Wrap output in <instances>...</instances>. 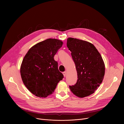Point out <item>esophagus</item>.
Masks as SVG:
<instances>
[{
    "mask_svg": "<svg viewBox=\"0 0 124 124\" xmlns=\"http://www.w3.org/2000/svg\"><path fill=\"white\" fill-rule=\"evenodd\" d=\"M63 74L64 75V77H66V74H67V72H63Z\"/></svg>",
    "mask_w": 124,
    "mask_h": 124,
    "instance_id": "1",
    "label": "esophagus"
}]
</instances>
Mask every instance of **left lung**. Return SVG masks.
<instances>
[{
  "instance_id": "1",
  "label": "left lung",
  "mask_w": 124,
  "mask_h": 124,
  "mask_svg": "<svg viewBox=\"0 0 124 124\" xmlns=\"http://www.w3.org/2000/svg\"><path fill=\"white\" fill-rule=\"evenodd\" d=\"M67 46L72 52L78 78L75 85L69 86L70 89L79 98L89 96L103 80L105 65L102 57L96 47L87 41L68 38Z\"/></svg>"
}]
</instances>
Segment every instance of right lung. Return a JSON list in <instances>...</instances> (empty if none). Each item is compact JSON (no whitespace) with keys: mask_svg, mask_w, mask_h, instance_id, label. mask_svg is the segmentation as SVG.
<instances>
[{"mask_svg":"<svg viewBox=\"0 0 124 124\" xmlns=\"http://www.w3.org/2000/svg\"><path fill=\"white\" fill-rule=\"evenodd\" d=\"M63 42L47 39L32 46L22 61L20 73L23 84L35 96L46 98L52 94L64 78L54 56Z\"/></svg>","mask_w":124,"mask_h":124,"instance_id":"1","label":"right lung"}]
</instances>
